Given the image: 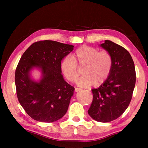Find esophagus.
Segmentation results:
<instances>
[{
	"label": "esophagus",
	"instance_id": "obj_1",
	"mask_svg": "<svg viewBox=\"0 0 148 148\" xmlns=\"http://www.w3.org/2000/svg\"><path fill=\"white\" fill-rule=\"evenodd\" d=\"M80 90H81V89L78 88V87H76V88H75V91H76V92L79 91H80Z\"/></svg>",
	"mask_w": 148,
	"mask_h": 148
}]
</instances>
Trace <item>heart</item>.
I'll return each instance as SVG.
<instances>
[{"instance_id":"1","label":"heart","mask_w":148,"mask_h":148,"mask_svg":"<svg viewBox=\"0 0 148 148\" xmlns=\"http://www.w3.org/2000/svg\"><path fill=\"white\" fill-rule=\"evenodd\" d=\"M84 67L86 74L77 80L78 86L89 87L95 84H101L111 73L113 58L107 50L99 51L93 47L83 46L75 51L72 56H66L61 62L62 73L69 81L75 82L80 74L79 67Z\"/></svg>"}]
</instances>
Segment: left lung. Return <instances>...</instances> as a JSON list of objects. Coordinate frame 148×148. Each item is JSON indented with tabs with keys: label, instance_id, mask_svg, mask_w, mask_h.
Instances as JSON below:
<instances>
[{
	"label": "left lung",
	"instance_id": "8db88e82",
	"mask_svg": "<svg viewBox=\"0 0 148 148\" xmlns=\"http://www.w3.org/2000/svg\"><path fill=\"white\" fill-rule=\"evenodd\" d=\"M101 46L111 53L113 66L109 77L99 88L92 89L88 114L100 122H110L123 114L132 99L136 83L134 61L123 47L110 40Z\"/></svg>",
	"mask_w": 148,
	"mask_h": 148
}]
</instances>
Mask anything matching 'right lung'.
Returning a JSON list of instances; mask_svg holds the SVG:
<instances>
[{
    "instance_id": "add662e5",
    "label": "right lung",
    "mask_w": 148,
    "mask_h": 148,
    "mask_svg": "<svg viewBox=\"0 0 148 148\" xmlns=\"http://www.w3.org/2000/svg\"><path fill=\"white\" fill-rule=\"evenodd\" d=\"M72 45L41 40L31 45L20 59L15 73L16 93L20 104L34 120L51 123L66 113L74 87L61 74V60L73 50ZM38 67L40 82L32 81L29 72Z\"/></svg>"
}]
</instances>
